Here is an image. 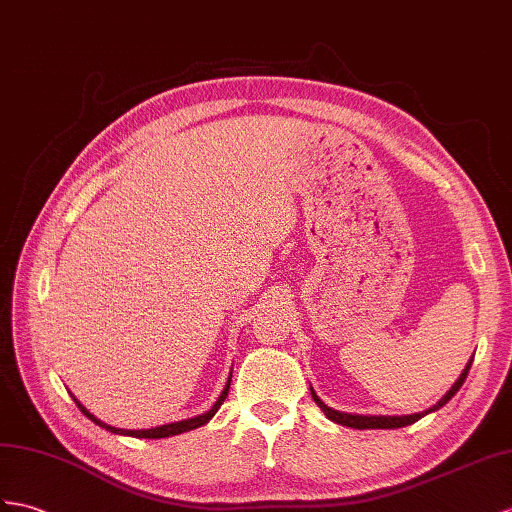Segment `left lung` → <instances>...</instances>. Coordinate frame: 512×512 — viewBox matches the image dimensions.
I'll return each instance as SVG.
<instances>
[{"instance_id": "left-lung-1", "label": "left lung", "mask_w": 512, "mask_h": 512, "mask_svg": "<svg viewBox=\"0 0 512 512\" xmlns=\"http://www.w3.org/2000/svg\"><path fill=\"white\" fill-rule=\"evenodd\" d=\"M471 363H473V358L469 360L467 367L463 369V373H460V378L452 384V389L447 391V393L441 397L439 402H436L432 408L423 410V413H415V415H404V417H373V415H350V413H339V410H332L330 406L323 404L313 389H310V395H313V400L317 402V406L323 410V413H326V417H328L330 421H334V423H341V426L356 428V430H369V428H371V430H373V428H382V430L404 428V426H410V423L419 421L423 415L434 413V410H439L441 406H445L447 402H450L452 397L458 393L460 386H463V382H465V378H467V373H469V369H471Z\"/></svg>"}]
</instances>
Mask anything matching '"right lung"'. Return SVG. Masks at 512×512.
Masks as SVG:
<instances>
[{
    "label": "right lung",
    "mask_w": 512,
    "mask_h": 512,
    "mask_svg": "<svg viewBox=\"0 0 512 512\" xmlns=\"http://www.w3.org/2000/svg\"><path fill=\"white\" fill-rule=\"evenodd\" d=\"M230 378H232V373H230ZM230 378H228V382H226V386H223V391H221V395H219V400L213 404V408L210 410H206L204 415H199V417H193V419H184V421H176V423H167V426H158V428H149V430H121V428H112V426H108V423H104V421H99L95 415H91L89 410H86L76 397H73V402L78 404V408L82 410V413L89 417L91 421H95L99 428H106L108 432H115V434H126V436H136V439H165V436H173V434H182V432H189V430H195V428H199V426H204V423H208L210 419L215 417V413L217 410L221 408V404H223V400H226L228 397V391H230Z\"/></svg>",
    "instance_id": "right-lung-1"
}]
</instances>
